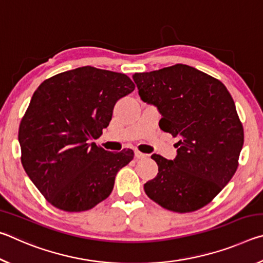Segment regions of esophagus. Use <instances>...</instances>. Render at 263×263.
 <instances>
[{"label": "esophagus", "mask_w": 263, "mask_h": 263, "mask_svg": "<svg viewBox=\"0 0 263 263\" xmlns=\"http://www.w3.org/2000/svg\"><path fill=\"white\" fill-rule=\"evenodd\" d=\"M135 155H136L137 159H145L146 157H147V154L141 153L140 151H135Z\"/></svg>", "instance_id": "1"}]
</instances>
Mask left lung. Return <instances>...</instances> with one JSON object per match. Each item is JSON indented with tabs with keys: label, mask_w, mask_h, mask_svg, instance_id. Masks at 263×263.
<instances>
[{
	"label": "left lung",
	"mask_w": 263,
	"mask_h": 263,
	"mask_svg": "<svg viewBox=\"0 0 263 263\" xmlns=\"http://www.w3.org/2000/svg\"><path fill=\"white\" fill-rule=\"evenodd\" d=\"M140 99L159 109L160 128L179 137L177 155L153 154L159 173L145 193L160 206L179 213L205 206L232 179L239 166L243 127L224 83L190 67L136 73Z\"/></svg>",
	"instance_id": "obj_1"
}]
</instances>
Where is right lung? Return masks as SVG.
I'll return each instance as SVG.
<instances>
[{
	"mask_svg": "<svg viewBox=\"0 0 263 263\" xmlns=\"http://www.w3.org/2000/svg\"><path fill=\"white\" fill-rule=\"evenodd\" d=\"M127 75L84 66L47 79L18 130L24 171L53 206L81 212L109 197L118 171L135 157L108 152L95 142L119 99L135 90Z\"/></svg>",
	"mask_w": 263,
	"mask_h": 263,
	"instance_id": "obj_1",
	"label": "right lung"
}]
</instances>
